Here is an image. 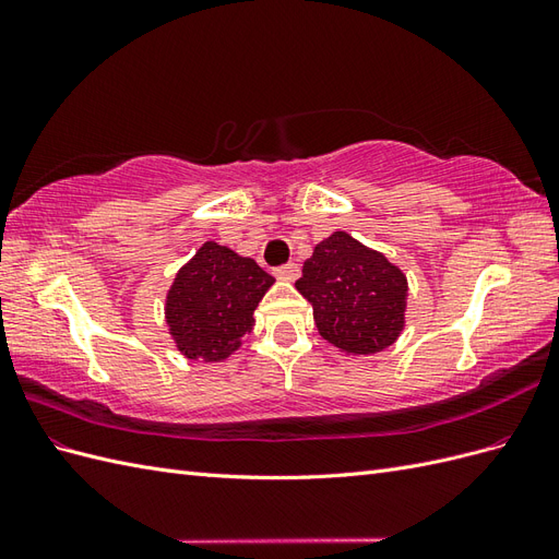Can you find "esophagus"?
Wrapping results in <instances>:
<instances>
[{"instance_id": "1", "label": "esophagus", "mask_w": 559, "mask_h": 559, "mask_svg": "<svg viewBox=\"0 0 559 559\" xmlns=\"http://www.w3.org/2000/svg\"><path fill=\"white\" fill-rule=\"evenodd\" d=\"M298 275H300V267H298V263H286V265L275 267V277H277V280L294 282V280H298Z\"/></svg>"}]
</instances>
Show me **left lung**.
Returning a JSON list of instances; mask_svg holds the SVG:
<instances>
[{
	"label": "left lung",
	"instance_id": "left-lung-1",
	"mask_svg": "<svg viewBox=\"0 0 559 559\" xmlns=\"http://www.w3.org/2000/svg\"><path fill=\"white\" fill-rule=\"evenodd\" d=\"M296 289L312 302L319 335L354 357L394 345L405 326L408 280L345 230L314 247Z\"/></svg>",
	"mask_w": 559,
	"mask_h": 559
}]
</instances>
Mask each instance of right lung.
<instances>
[{
    "instance_id": "1",
    "label": "right lung",
    "mask_w": 559,
    "mask_h": 559,
    "mask_svg": "<svg viewBox=\"0 0 559 559\" xmlns=\"http://www.w3.org/2000/svg\"><path fill=\"white\" fill-rule=\"evenodd\" d=\"M275 277L233 249L205 242L179 267L165 298V321L186 359L224 361L253 329V310Z\"/></svg>"
}]
</instances>
